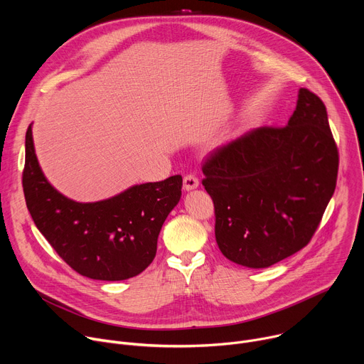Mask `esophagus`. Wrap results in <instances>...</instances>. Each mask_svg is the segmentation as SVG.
<instances>
[{"label": "esophagus", "mask_w": 364, "mask_h": 364, "mask_svg": "<svg viewBox=\"0 0 364 364\" xmlns=\"http://www.w3.org/2000/svg\"><path fill=\"white\" fill-rule=\"evenodd\" d=\"M183 187L186 191H190V190H194L198 187V178L193 174H187L183 180Z\"/></svg>", "instance_id": "esophagus-1"}]
</instances>
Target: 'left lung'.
<instances>
[{
    "instance_id": "left-lung-1",
    "label": "left lung",
    "mask_w": 364,
    "mask_h": 364,
    "mask_svg": "<svg viewBox=\"0 0 364 364\" xmlns=\"http://www.w3.org/2000/svg\"><path fill=\"white\" fill-rule=\"evenodd\" d=\"M337 171L326 105L301 87L287 127L255 128L216 148L203 164L222 253L257 269L301 250L334 194Z\"/></svg>"
}]
</instances>
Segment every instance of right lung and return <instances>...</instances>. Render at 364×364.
<instances>
[{"label": "right lung", "instance_id": "right-lung-1", "mask_svg": "<svg viewBox=\"0 0 364 364\" xmlns=\"http://www.w3.org/2000/svg\"><path fill=\"white\" fill-rule=\"evenodd\" d=\"M181 176L132 186L107 200L77 203L44 177L26 134L23 190L41 235L77 274L99 281L139 275L155 257L160 230L181 197Z\"/></svg>", "mask_w": 364, "mask_h": 364}]
</instances>
